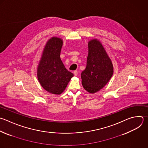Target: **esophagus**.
Segmentation results:
<instances>
[{
    "mask_svg": "<svg viewBox=\"0 0 148 148\" xmlns=\"http://www.w3.org/2000/svg\"><path fill=\"white\" fill-rule=\"evenodd\" d=\"M73 73H74V75H75V76H77V71H73Z\"/></svg>",
    "mask_w": 148,
    "mask_h": 148,
    "instance_id": "34e87169",
    "label": "esophagus"
}]
</instances>
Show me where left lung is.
<instances>
[{
	"mask_svg": "<svg viewBox=\"0 0 148 148\" xmlns=\"http://www.w3.org/2000/svg\"><path fill=\"white\" fill-rule=\"evenodd\" d=\"M88 47L86 68L81 73L82 84L87 91L94 94L110 80L113 73V66L105 48L99 40H90Z\"/></svg>",
	"mask_w": 148,
	"mask_h": 148,
	"instance_id": "left-lung-1",
	"label": "left lung"
}]
</instances>
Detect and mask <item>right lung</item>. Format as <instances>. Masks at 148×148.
Masks as SVG:
<instances>
[{
  "mask_svg": "<svg viewBox=\"0 0 148 148\" xmlns=\"http://www.w3.org/2000/svg\"><path fill=\"white\" fill-rule=\"evenodd\" d=\"M63 45L61 38L52 37L43 50L37 69V76L41 86L55 95L64 92L73 74L62 63L60 54Z\"/></svg>",
  "mask_w": 148,
  "mask_h": 148,
  "instance_id": "add662e5",
  "label": "right lung"
}]
</instances>
